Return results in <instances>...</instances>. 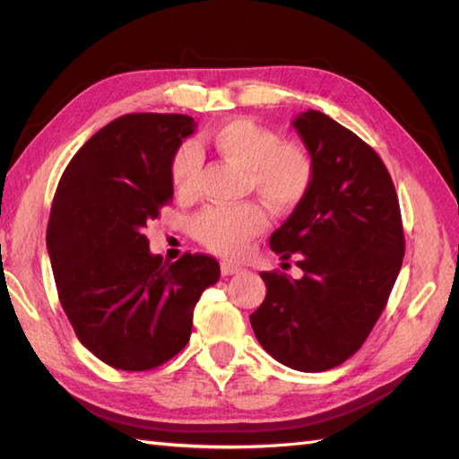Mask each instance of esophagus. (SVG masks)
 Here are the masks:
<instances>
[{"label":"esophagus","mask_w":459,"mask_h":459,"mask_svg":"<svg viewBox=\"0 0 459 459\" xmlns=\"http://www.w3.org/2000/svg\"><path fill=\"white\" fill-rule=\"evenodd\" d=\"M221 272H222V276H235V274H238V272H242V266L235 264V262H222Z\"/></svg>","instance_id":"34e87169"}]
</instances>
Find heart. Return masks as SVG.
Masks as SVG:
<instances>
[{
	"label": "heart",
	"instance_id": "1",
	"mask_svg": "<svg viewBox=\"0 0 459 459\" xmlns=\"http://www.w3.org/2000/svg\"><path fill=\"white\" fill-rule=\"evenodd\" d=\"M224 161L245 169L248 187L255 189L276 212H290L306 199L314 183V161L298 143L252 120H229L207 135ZM201 155L193 143L173 153L169 178L175 193L191 197L197 191ZM266 212L255 203L238 207H209L193 221V235L203 247L224 256H238L248 242L266 229Z\"/></svg>",
	"mask_w": 459,
	"mask_h": 459
}]
</instances>
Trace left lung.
Here are the masks:
<instances>
[{
  "instance_id": "8db88e82",
  "label": "left lung",
  "mask_w": 459,
  "mask_h": 459,
  "mask_svg": "<svg viewBox=\"0 0 459 459\" xmlns=\"http://www.w3.org/2000/svg\"><path fill=\"white\" fill-rule=\"evenodd\" d=\"M314 161V183L270 248L304 270L262 272L266 298L250 316L258 343L290 368L343 363L383 314L404 258L401 207L377 152L317 110L291 122Z\"/></svg>"
}]
</instances>
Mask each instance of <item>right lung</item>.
<instances>
[{"mask_svg": "<svg viewBox=\"0 0 459 459\" xmlns=\"http://www.w3.org/2000/svg\"><path fill=\"white\" fill-rule=\"evenodd\" d=\"M185 114H126L66 165L47 227L58 299L81 343L120 370H150L187 345L219 262H163L143 235L173 197L169 165L195 132Z\"/></svg>", "mask_w": 459, "mask_h": 459, "instance_id": "right-lung-1", "label": "right lung"}]
</instances>
